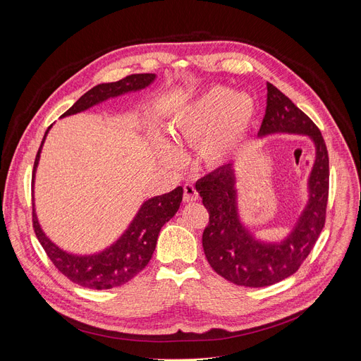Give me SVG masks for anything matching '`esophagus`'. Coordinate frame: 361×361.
Listing matches in <instances>:
<instances>
[{"instance_id":"1","label":"esophagus","mask_w":361,"mask_h":361,"mask_svg":"<svg viewBox=\"0 0 361 361\" xmlns=\"http://www.w3.org/2000/svg\"><path fill=\"white\" fill-rule=\"evenodd\" d=\"M183 188H184V196H183L184 202H195L199 199V192L196 190V187L193 184L187 183L184 184Z\"/></svg>"}]
</instances>
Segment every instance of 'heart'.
I'll return each mask as SVG.
<instances>
[{"instance_id":"b5f03b06","label":"heart","mask_w":361,"mask_h":361,"mask_svg":"<svg viewBox=\"0 0 361 361\" xmlns=\"http://www.w3.org/2000/svg\"><path fill=\"white\" fill-rule=\"evenodd\" d=\"M255 117V102L244 93L214 87L180 111L166 124L173 143L159 140L157 150L168 165H180L185 146L197 145L200 161L218 166L241 146Z\"/></svg>"}]
</instances>
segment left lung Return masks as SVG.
<instances>
[{
  "mask_svg": "<svg viewBox=\"0 0 361 361\" xmlns=\"http://www.w3.org/2000/svg\"><path fill=\"white\" fill-rule=\"evenodd\" d=\"M267 111L259 136L297 133L316 146L309 178V202L291 234L281 243H262L245 230L238 216L235 174L226 164L196 183L209 222L202 235L204 256L212 269L241 287H268L295 274L313 250L325 226L329 195V157L317 126L278 87L268 83Z\"/></svg>",
  "mask_w": 361,
  "mask_h": 361,
  "instance_id": "8db88e82",
  "label": "left lung"
}]
</instances>
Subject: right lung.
I'll use <instances>...</instances> for the list:
<instances>
[{"instance_id": "1", "label": "right lung", "mask_w": 361, "mask_h": 361, "mask_svg": "<svg viewBox=\"0 0 361 361\" xmlns=\"http://www.w3.org/2000/svg\"><path fill=\"white\" fill-rule=\"evenodd\" d=\"M155 78L157 75L152 73L131 74L118 82L94 86L87 90L70 109H67L61 117L82 112L102 101H106L108 98H116L131 90L145 89L155 80ZM51 127L52 126H49L45 131L41 147L36 154L33 165V180L41 157V149ZM181 200L183 187H177L166 195L146 200L135 219L131 221L126 233L116 243L109 245L104 252L89 256L71 255L61 250L59 245H55L45 235L39 222H37L35 207L32 214L33 230L45 253L54 263V267L64 276L85 288L109 290L128 282L146 267L157 247V240L161 228L165 222H168L177 214Z\"/></svg>"}]
</instances>
